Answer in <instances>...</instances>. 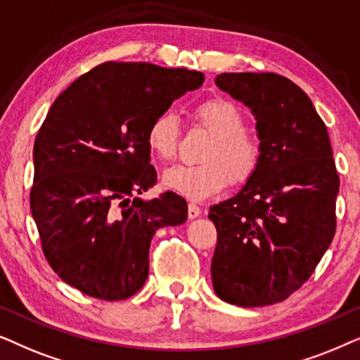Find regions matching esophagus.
<instances>
[{"label": "esophagus", "instance_id": "obj_1", "mask_svg": "<svg viewBox=\"0 0 360 360\" xmlns=\"http://www.w3.org/2000/svg\"><path fill=\"white\" fill-rule=\"evenodd\" d=\"M200 212H202V210H200V207H199L198 204L191 202V204L188 205V215H189V219H195V217H199Z\"/></svg>", "mask_w": 360, "mask_h": 360}]
</instances>
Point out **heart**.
Masks as SVG:
<instances>
[{
    "instance_id": "heart-1",
    "label": "heart",
    "mask_w": 360,
    "mask_h": 360,
    "mask_svg": "<svg viewBox=\"0 0 360 360\" xmlns=\"http://www.w3.org/2000/svg\"><path fill=\"white\" fill-rule=\"evenodd\" d=\"M202 127L214 135L200 165H176L165 171L162 183L191 200H202L220 193L229 181L247 183L262 161L263 146L257 135L245 130V117L236 103L210 98L195 110ZM179 118L161 112L151 120L146 145L160 160H172L179 146Z\"/></svg>"
}]
</instances>
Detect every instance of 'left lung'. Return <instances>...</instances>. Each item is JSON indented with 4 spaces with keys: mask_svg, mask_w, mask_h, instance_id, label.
<instances>
[{
    "mask_svg": "<svg viewBox=\"0 0 360 360\" xmlns=\"http://www.w3.org/2000/svg\"><path fill=\"white\" fill-rule=\"evenodd\" d=\"M215 84L255 115L263 155L247 184L210 207L214 291L245 308L275 304L313 275L336 232L339 176L328 128L283 75L220 74Z\"/></svg>",
    "mask_w": 360,
    "mask_h": 360,
    "instance_id": "obj_1",
    "label": "left lung"
}]
</instances>
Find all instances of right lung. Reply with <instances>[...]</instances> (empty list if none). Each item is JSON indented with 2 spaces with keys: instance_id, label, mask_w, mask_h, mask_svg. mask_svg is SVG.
I'll use <instances>...</instances> for the list:
<instances>
[{
  "instance_id": "right-lung-1",
  "label": "right lung",
  "mask_w": 360,
  "mask_h": 360,
  "mask_svg": "<svg viewBox=\"0 0 360 360\" xmlns=\"http://www.w3.org/2000/svg\"><path fill=\"white\" fill-rule=\"evenodd\" d=\"M202 82V72L105 62L52 103L32 150L30 199L46 260L67 285L105 301L145 285L156 230L188 219L174 193L135 198L156 184L146 131Z\"/></svg>"
}]
</instances>
